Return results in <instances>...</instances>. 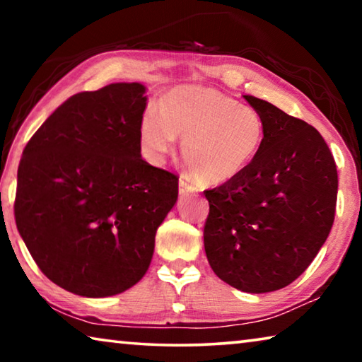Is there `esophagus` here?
<instances>
[{
  "mask_svg": "<svg viewBox=\"0 0 362 362\" xmlns=\"http://www.w3.org/2000/svg\"><path fill=\"white\" fill-rule=\"evenodd\" d=\"M179 192H180V194H189V193L198 192V188L194 187V183L185 179V177H182V179L179 180Z\"/></svg>",
  "mask_w": 362,
  "mask_h": 362,
  "instance_id": "esophagus-1",
  "label": "esophagus"
}]
</instances>
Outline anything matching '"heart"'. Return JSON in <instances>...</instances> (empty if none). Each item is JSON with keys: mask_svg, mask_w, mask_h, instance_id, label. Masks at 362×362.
<instances>
[{"mask_svg": "<svg viewBox=\"0 0 362 362\" xmlns=\"http://www.w3.org/2000/svg\"><path fill=\"white\" fill-rule=\"evenodd\" d=\"M183 136L182 156L196 179L222 185L246 173L267 137L263 116L207 86L170 89L161 108L150 107L140 119V144L151 161L161 163Z\"/></svg>", "mask_w": 362, "mask_h": 362, "instance_id": "b5f03b06", "label": "heart"}]
</instances>
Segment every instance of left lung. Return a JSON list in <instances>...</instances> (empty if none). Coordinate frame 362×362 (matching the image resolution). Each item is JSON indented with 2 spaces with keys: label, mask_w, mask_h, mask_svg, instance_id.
<instances>
[{
  "label": "left lung",
  "mask_w": 362,
  "mask_h": 362,
  "mask_svg": "<svg viewBox=\"0 0 362 362\" xmlns=\"http://www.w3.org/2000/svg\"><path fill=\"white\" fill-rule=\"evenodd\" d=\"M244 99L265 119V144L246 173L204 189V249L226 284L263 293L289 286L320 252L334 223L339 179L313 126L257 97Z\"/></svg>",
  "instance_id": "1"
}]
</instances>
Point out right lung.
<instances>
[{
    "instance_id": "right-lung-1",
    "label": "right lung",
    "mask_w": 362,
    "mask_h": 362,
    "mask_svg": "<svg viewBox=\"0 0 362 362\" xmlns=\"http://www.w3.org/2000/svg\"><path fill=\"white\" fill-rule=\"evenodd\" d=\"M144 94L116 83L71 95L23 148L17 230L42 274L76 296L137 284L179 194V177L140 156Z\"/></svg>"
}]
</instances>
